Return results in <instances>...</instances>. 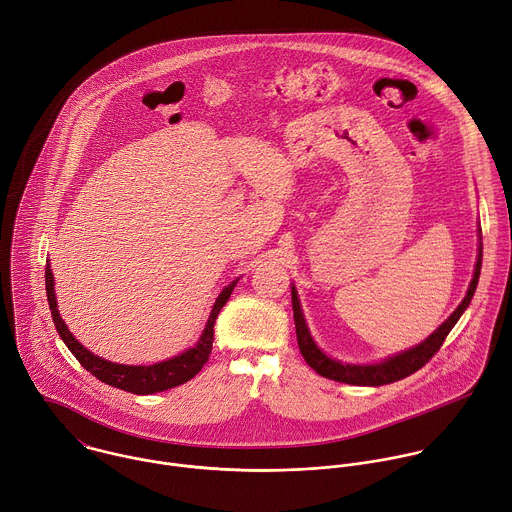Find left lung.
Returning <instances> with one entry per match:
<instances>
[{
    "instance_id": "left-lung-1",
    "label": "left lung",
    "mask_w": 512,
    "mask_h": 512,
    "mask_svg": "<svg viewBox=\"0 0 512 512\" xmlns=\"http://www.w3.org/2000/svg\"><path fill=\"white\" fill-rule=\"evenodd\" d=\"M480 261H482V251L478 255L476 261V269H474V277L470 281V287L466 291V297L462 299V303L456 307V311L426 339L420 346L398 354L378 366H350V364H339L335 360H329L325 354H321V350H317L315 342L309 335V329L305 325L303 313H301V305L297 299V291L295 287H291V301H293V319H295V333H297V344H299V352L305 358V362L309 364L311 370H315L319 376L333 380V382H342V384H352V386H384V384H392L398 380L408 378L410 374L418 372L420 368H424L434 354L442 348L446 335L450 333V329L456 325V321L460 319V315L464 313V309L468 307L476 285H478V275H480Z\"/></svg>"
}]
</instances>
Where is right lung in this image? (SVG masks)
<instances>
[{"mask_svg":"<svg viewBox=\"0 0 512 512\" xmlns=\"http://www.w3.org/2000/svg\"><path fill=\"white\" fill-rule=\"evenodd\" d=\"M237 285V281H233L231 285H227L223 289V293L219 295L209 323L199 339V344L195 348H191L189 352L168 360V362H160V364H152V366H122V364H112L106 362L94 354H90L84 346H80L78 339L68 331L66 323L62 321L60 313H58V303H56V293H54V277H52V269L50 265H46V293H48V305L52 311V319L56 325V331L60 333V337L64 339V344L68 346V350L74 354V358L82 364L84 370H88L94 378H98L100 382L114 386L118 390L130 392V394H138V396H146V394H156V392H164L168 388L181 386L185 382H189L191 378H195L203 366L207 364L211 352H213V325L215 319L219 315V311L223 309V305L229 301L233 287Z\"/></svg>","mask_w":512,"mask_h":512,"instance_id":"right-lung-1","label":"right lung"}]
</instances>
